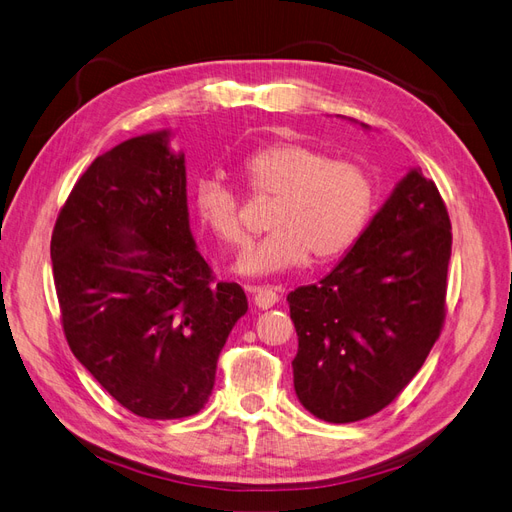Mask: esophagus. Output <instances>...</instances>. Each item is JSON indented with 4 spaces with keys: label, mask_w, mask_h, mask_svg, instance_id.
<instances>
[{
    "label": "esophagus",
    "mask_w": 512,
    "mask_h": 512,
    "mask_svg": "<svg viewBox=\"0 0 512 512\" xmlns=\"http://www.w3.org/2000/svg\"><path fill=\"white\" fill-rule=\"evenodd\" d=\"M245 290L254 294V305H256V307H260V309H271L277 301H280V297H277L275 290H271V288L247 286Z\"/></svg>",
    "instance_id": "esophagus-1"
}]
</instances>
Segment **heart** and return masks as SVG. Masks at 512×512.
<instances>
[{
    "mask_svg": "<svg viewBox=\"0 0 512 512\" xmlns=\"http://www.w3.org/2000/svg\"><path fill=\"white\" fill-rule=\"evenodd\" d=\"M241 175L258 194L277 198L269 235L237 258L241 275H273L344 256L359 241L374 209L376 185L352 160H331L303 143L262 147L241 164ZM198 220L226 245H241L245 228L239 198L222 179L203 177L192 194Z\"/></svg>",
    "mask_w": 512,
    "mask_h": 512,
    "instance_id": "heart-1",
    "label": "heart"
}]
</instances>
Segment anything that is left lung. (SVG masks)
<instances>
[{"label":"left lung","mask_w":512,"mask_h":512,"mask_svg":"<svg viewBox=\"0 0 512 512\" xmlns=\"http://www.w3.org/2000/svg\"><path fill=\"white\" fill-rule=\"evenodd\" d=\"M451 243L442 196L416 166L335 269L288 294L299 337L294 391L305 410L354 423L406 389L440 337Z\"/></svg>","instance_id":"obj_1"}]
</instances>
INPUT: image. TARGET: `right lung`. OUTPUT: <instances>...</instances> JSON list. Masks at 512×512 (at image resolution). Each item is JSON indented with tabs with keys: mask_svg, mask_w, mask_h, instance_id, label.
<instances>
[{
	"mask_svg": "<svg viewBox=\"0 0 512 512\" xmlns=\"http://www.w3.org/2000/svg\"><path fill=\"white\" fill-rule=\"evenodd\" d=\"M170 130L128 138L91 162L61 209L51 260L79 363L130 412L192 416L247 312L239 284L213 282L190 230L183 151Z\"/></svg>",
	"mask_w": 512,
	"mask_h": 512,
	"instance_id": "obj_1",
	"label": "right lung"
}]
</instances>
